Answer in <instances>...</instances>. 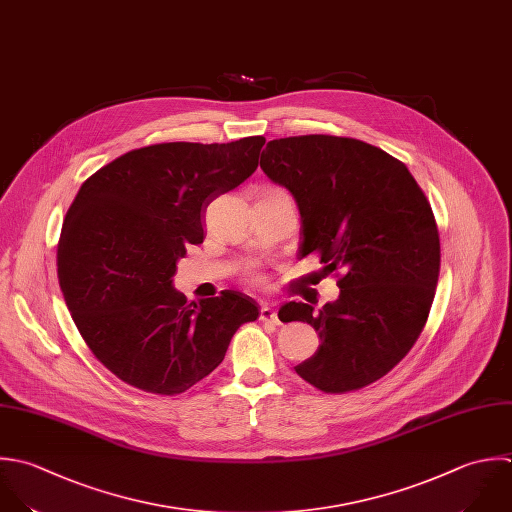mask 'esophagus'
I'll return each instance as SVG.
<instances>
[{
	"label": "esophagus",
	"instance_id": "obj_1",
	"mask_svg": "<svg viewBox=\"0 0 512 512\" xmlns=\"http://www.w3.org/2000/svg\"><path fill=\"white\" fill-rule=\"evenodd\" d=\"M259 319L263 323H273V325H279V319H277V311L271 307V305H261V311H259Z\"/></svg>",
	"mask_w": 512,
	"mask_h": 512
}]
</instances>
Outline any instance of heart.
Segmentation results:
<instances>
[{
	"label": "heart",
	"instance_id": "obj_1",
	"mask_svg": "<svg viewBox=\"0 0 512 512\" xmlns=\"http://www.w3.org/2000/svg\"><path fill=\"white\" fill-rule=\"evenodd\" d=\"M269 191H281V189H277V187H269ZM247 275H249V279H251V281H259V275H257L253 269H247Z\"/></svg>",
	"mask_w": 512,
	"mask_h": 512
}]
</instances>
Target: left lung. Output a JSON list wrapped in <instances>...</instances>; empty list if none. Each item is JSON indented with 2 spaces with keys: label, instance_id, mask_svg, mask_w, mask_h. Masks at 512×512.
Returning a JSON list of instances; mask_svg holds the SVG:
<instances>
[{
  "label": "left lung",
  "instance_id": "8db88e82",
  "mask_svg": "<svg viewBox=\"0 0 512 512\" xmlns=\"http://www.w3.org/2000/svg\"><path fill=\"white\" fill-rule=\"evenodd\" d=\"M261 169L299 205L301 257L317 255L341 289L319 311L295 301L279 309L321 339L295 371L323 393L369 387L407 357L429 319L441 269L431 203L403 161L353 137L273 139Z\"/></svg>",
  "mask_w": 512,
  "mask_h": 512
}]
</instances>
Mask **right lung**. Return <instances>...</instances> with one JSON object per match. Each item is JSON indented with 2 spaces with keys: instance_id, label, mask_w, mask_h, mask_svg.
<instances>
[{
  "instance_id": "add662e5",
  "label": "right lung",
  "mask_w": 512,
  "mask_h": 512,
  "mask_svg": "<svg viewBox=\"0 0 512 512\" xmlns=\"http://www.w3.org/2000/svg\"><path fill=\"white\" fill-rule=\"evenodd\" d=\"M265 137L157 143L127 151L87 177L69 205L57 279L83 341L117 379L179 395L223 361L231 337L259 317L237 291L199 305L173 289L187 245L205 239L207 205L259 165Z\"/></svg>"
}]
</instances>
